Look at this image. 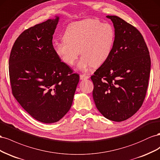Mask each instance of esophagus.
<instances>
[{"label": "esophagus", "instance_id": "obj_1", "mask_svg": "<svg viewBox=\"0 0 160 160\" xmlns=\"http://www.w3.org/2000/svg\"><path fill=\"white\" fill-rule=\"evenodd\" d=\"M80 80H86L89 78V76L84 75V74H80Z\"/></svg>", "mask_w": 160, "mask_h": 160}]
</instances>
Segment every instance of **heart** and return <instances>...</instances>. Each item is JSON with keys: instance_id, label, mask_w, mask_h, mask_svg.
I'll return each mask as SVG.
<instances>
[{"instance_id": "1", "label": "heart", "mask_w": 160, "mask_h": 160, "mask_svg": "<svg viewBox=\"0 0 160 160\" xmlns=\"http://www.w3.org/2000/svg\"><path fill=\"white\" fill-rule=\"evenodd\" d=\"M115 40L113 27L98 19H88L72 22L67 27L63 40L55 41V53L66 64L72 66L82 56L78 68L87 71L91 66H99L111 54Z\"/></svg>"}]
</instances>
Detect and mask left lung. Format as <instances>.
I'll list each match as a JSON object with an SVG mask.
<instances>
[{"instance_id": "8db88e82", "label": "left lung", "mask_w": 160, "mask_h": 160, "mask_svg": "<svg viewBox=\"0 0 160 160\" xmlns=\"http://www.w3.org/2000/svg\"><path fill=\"white\" fill-rule=\"evenodd\" d=\"M111 54L90 77L96 107L108 119L120 122L139 111L145 100L151 69L147 45L139 30L117 16Z\"/></svg>"}]
</instances>
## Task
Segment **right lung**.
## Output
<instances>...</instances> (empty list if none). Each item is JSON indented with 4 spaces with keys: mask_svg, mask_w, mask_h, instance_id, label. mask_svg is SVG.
<instances>
[{
    "mask_svg": "<svg viewBox=\"0 0 160 160\" xmlns=\"http://www.w3.org/2000/svg\"><path fill=\"white\" fill-rule=\"evenodd\" d=\"M59 17L25 30L12 48L8 71L12 93L35 119L57 122L72 106L79 75L53 48Z\"/></svg>",
    "mask_w": 160,
    "mask_h": 160,
    "instance_id": "obj_1",
    "label": "right lung"
}]
</instances>
